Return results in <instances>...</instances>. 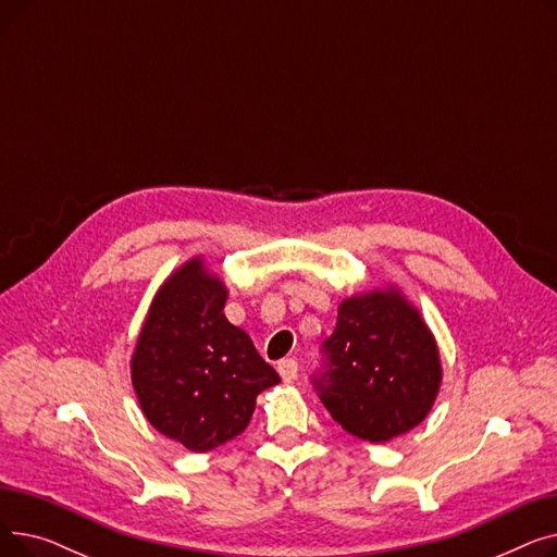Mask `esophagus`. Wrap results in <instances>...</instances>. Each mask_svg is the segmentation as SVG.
I'll use <instances>...</instances> for the list:
<instances>
[{
	"label": "esophagus",
	"instance_id": "1",
	"mask_svg": "<svg viewBox=\"0 0 557 557\" xmlns=\"http://www.w3.org/2000/svg\"><path fill=\"white\" fill-rule=\"evenodd\" d=\"M277 372H280L284 384H290L298 376V361L296 359H282L277 363Z\"/></svg>",
	"mask_w": 557,
	"mask_h": 557
}]
</instances>
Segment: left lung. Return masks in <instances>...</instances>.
Instances as JSON below:
<instances>
[{"mask_svg": "<svg viewBox=\"0 0 557 557\" xmlns=\"http://www.w3.org/2000/svg\"><path fill=\"white\" fill-rule=\"evenodd\" d=\"M323 355L311 379L320 401L347 433L368 443L416 429L441 391L435 338L395 286L343 300Z\"/></svg>", "mask_w": 557, "mask_h": 557, "instance_id": "left-lung-1", "label": "left lung"}]
</instances>
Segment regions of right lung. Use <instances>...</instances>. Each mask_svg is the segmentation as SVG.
<instances>
[{"mask_svg":"<svg viewBox=\"0 0 557 557\" xmlns=\"http://www.w3.org/2000/svg\"><path fill=\"white\" fill-rule=\"evenodd\" d=\"M225 284L200 257L189 259L160 286L131 359L146 420L198 454L237 437L257 395L280 384L250 336L225 318Z\"/></svg>","mask_w":557,"mask_h":557,"instance_id":"1","label":"right lung"}]
</instances>
